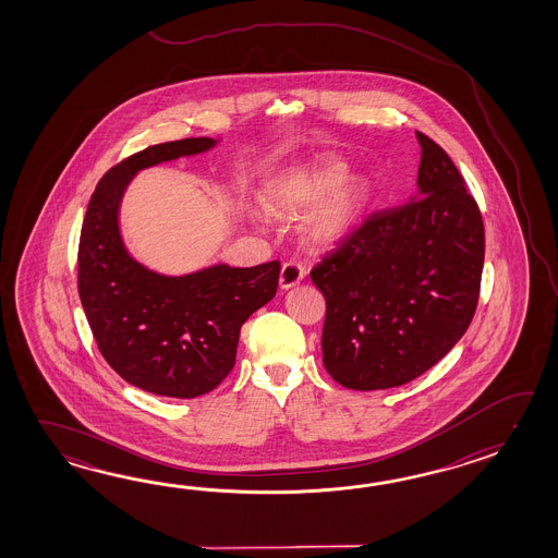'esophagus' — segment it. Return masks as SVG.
I'll use <instances>...</instances> for the list:
<instances>
[{"label":"esophagus","instance_id":"34e87169","mask_svg":"<svg viewBox=\"0 0 558 558\" xmlns=\"http://www.w3.org/2000/svg\"><path fill=\"white\" fill-rule=\"evenodd\" d=\"M305 274H307V271H305V267H303L301 263H284L283 267H281V275H279V284H281V289H291V287H295V284L301 283Z\"/></svg>","mask_w":558,"mask_h":558}]
</instances>
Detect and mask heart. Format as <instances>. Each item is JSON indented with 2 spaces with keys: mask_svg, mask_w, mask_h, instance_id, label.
Masks as SVG:
<instances>
[{
  "mask_svg": "<svg viewBox=\"0 0 558 558\" xmlns=\"http://www.w3.org/2000/svg\"><path fill=\"white\" fill-rule=\"evenodd\" d=\"M347 173L349 166L337 157L289 169L265 185L263 207L287 217L317 205L303 226V238L311 247H331L361 223L375 193L367 175L347 178Z\"/></svg>",
  "mask_w": 558,
  "mask_h": 558,
  "instance_id": "heart-1",
  "label": "heart"
}]
</instances>
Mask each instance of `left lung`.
I'll return each instance as SVG.
<instances>
[{
	"label": "left lung",
	"instance_id": "left-lung-1",
	"mask_svg": "<svg viewBox=\"0 0 558 558\" xmlns=\"http://www.w3.org/2000/svg\"><path fill=\"white\" fill-rule=\"evenodd\" d=\"M416 197L368 215L311 269L325 295L323 363L353 391L401 387L437 365L473 320L485 226L463 175L416 131Z\"/></svg>",
	"mask_w": 558,
	"mask_h": 558
}]
</instances>
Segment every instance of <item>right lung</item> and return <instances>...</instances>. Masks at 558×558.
<instances>
[{
	"label": "right lung",
	"instance_id": "1",
	"mask_svg": "<svg viewBox=\"0 0 558 558\" xmlns=\"http://www.w3.org/2000/svg\"><path fill=\"white\" fill-rule=\"evenodd\" d=\"M214 145L209 137H187L130 155L97 183L82 226L77 289L97 349L128 383L161 397L214 391L235 365L241 325L279 284V262L155 274L121 241L119 203L133 175Z\"/></svg>",
	"mask_w": 558,
	"mask_h": 558
}]
</instances>
